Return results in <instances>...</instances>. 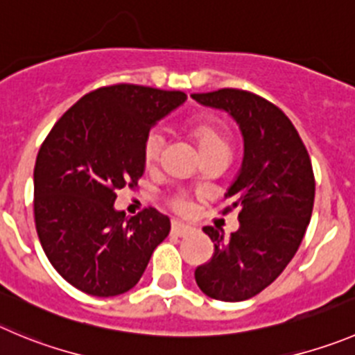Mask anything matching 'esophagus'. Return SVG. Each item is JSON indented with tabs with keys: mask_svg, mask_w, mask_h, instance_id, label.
Here are the masks:
<instances>
[{
	"mask_svg": "<svg viewBox=\"0 0 355 355\" xmlns=\"http://www.w3.org/2000/svg\"><path fill=\"white\" fill-rule=\"evenodd\" d=\"M191 230H193L191 226L183 225V223H178V221L172 223V228H171L172 235H175V237H184V235L190 234Z\"/></svg>",
	"mask_w": 355,
	"mask_h": 355,
	"instance_id": "esophagus-1",
	"label": "esophagus"
}]
</instances>
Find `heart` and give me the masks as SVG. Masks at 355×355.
Here are the masks:
<instances>
[{"instance_id": "1", "label": "heart", "mask_w": 355, "mask_h": 355, "mask_svg": "<svg viewBox=\"0 0 355 355\" xmlns=\"http://www.w3.org/2000/svg\"><path fill=\"white\" fill-rule=\"evenodd\" d=\"M191 136L197 141V146L200 150L202 155L211 153V151H228L230 150V143H228V137L225 136L219 127H216L211 121H200V123H195L191 127ZM165 144V132L162 129H153L144 139V162L148 165H151L153 162L158 160L162 150H164ZM174 207L178 211L184 212L190 209L187 198H175Z\"/></svg>"}]
</instances>
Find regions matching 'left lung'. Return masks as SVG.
<instances>
[{
    "instance_id": "obj_1",
    "label": "left lung",
    "mask_w": 355,
    "mask_h": 355,
    "mask_svg": "<svg viewBox=\"0 0 355 355\" xmlns=\"http://www.w3.org/2000/svg\"><path fill=\"white\" fill-rule=\"evenodd\" d=\"M191 97L226 111L244 141L242 165L225 193V211L239 209L241 226L228 239L205 226L214 254L195 270V281L209 298L244 302L272 284L302 244L315 195L312 164L291 120L263 97L239 89Z\"/></svg>"
}]
</instances>
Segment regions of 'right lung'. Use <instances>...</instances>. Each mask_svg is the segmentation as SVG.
Masks as SVG:
<instances>
[{
    "label": "right lung",
    "instance_id": "obj_1",
    "mask_svg": "<svg viewBox=\"0 0 355 355\" xmlns=\"http://www.w3.org/2000/svg\"><path fill=\"white\" fill-rule=\"evenodd\" d=\"M187 94L111 85L83 96L59 118L35 165V221L53 268L92 296H116L139 282L171 232L157 209L127 218L116 190L143 175L144 139Z\"/></svg>",
    "mask_w": 355,
    "mask_h": 355
}]
</instances>
